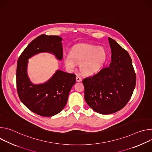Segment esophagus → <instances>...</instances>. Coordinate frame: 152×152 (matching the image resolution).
Returning <instances> with one entry per match:
<instances>
[{
  "label": "esophagus",
  "mask_w": 152,
  "mask_h": 152,
  "mask_svg": "<svg viewBox=\"0 0 152 152\" xmlns=\"http://www.w3.org/2000/svg\"><path fill=\"white\" fill-rule=\"evenodd\" d=\"M76 81H77V82H80V81H82V78L80 77L79 76H76Z\"/></svg>",
  "instance_id": "esophagus-1"
}]
</instances>
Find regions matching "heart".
Returning <instances> with one entry per match:
<instances>
[{"label": "heart", "instance_id": "obj_1", "mask_svg": "<svg viewBox=\"0 0 152 152\" xmlns=\"http://www.w3.org/2000/svg\"><path fill=\"white\" fill-rule=\"evenodd\" d=\"M107 58V52L103 47L90 44L79 45L72 49L70 55L64 56L68 69H75L76 64H80L81 72L86 75H93L99 72Z\"/></svg>", "mask_w": 152, "mask_h": 152}]
</instances>
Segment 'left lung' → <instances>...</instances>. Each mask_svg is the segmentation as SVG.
I'll list each match as a JSON object with an SVG mask.
<instances>
[{
	"mask_svg": "<svg viewBox=\"0 0 152 152\" xmlns=\"http://www.w3.org/2000/svg\"><path fill=\"white\" fill-rule=\"evenodd\" d=\"M110 66L82 80L85 100L101 114H111L123 108L131 99L136 85V75L131 56L113 39Z\"/></svg>",
	"mask_w": 152,
	"mask_h": 152,
	"instance_id": "left-lung-1",
	"label": "left lung"
}]
</instances>
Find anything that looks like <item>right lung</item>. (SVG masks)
Here are the masks:
<instances>
[{
	"label": "right lung",
	"mask_w": 152,
	"mask_h": 152,
	"mask_svg": "<svg viewBox=\"0 0 152 152\" xmlns=\"http://www.w3.org/2000/svg\"><path fill=\"white\" fill-rule=\"evenodd\" d=\"M62 38L41 35L31 42L18 58L17 66V90L21 100L32 112L42 117L59 113L66 106L69 94L76 83V75L58 70L46 82L32 83L27 74L28 59L42 52L53 54L62 59Z\"/></svg>",
	"instance_id": "right-lung-1"
}]
</instances>
